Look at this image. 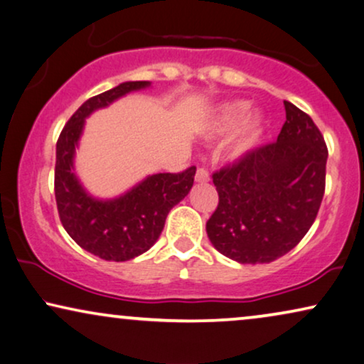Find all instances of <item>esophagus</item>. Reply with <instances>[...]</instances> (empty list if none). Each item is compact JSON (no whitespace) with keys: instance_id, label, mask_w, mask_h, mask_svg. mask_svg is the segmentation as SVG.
I'll return each instance as SVG.
<instances>
[{"instance_id":"obj_1","label":"esophagus","mask_w":364,"mask_h":364,"mask_svg":"<svg viewBox=\"0 0 364 364\" xmlns=\"http://www.w3.org/2000/svg\"><path fill=\"white\" fill-rule=\"evenodd\" d=\"M195 179H196V183H208L210 181V173H208L205 168H200L196 171Z\"/></svg>"}]
</instances>
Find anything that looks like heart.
I'll use <instances>...</instances> for the list:
<instances>
[{
  "label": "heart",
  "instance_id": "b5f03b06",
  "mask_svg": "<svg viewBox=\"0 0 364 364\" xmlns=\"http://www.w3.org/2000/svg\"><path fill=\"white\" fill-rule=\"evenodd\" d=\"M248 101H226L218 106L208 123L206 134L211 139L225 138L235 132L228 144V154L232 159L248 156L258 148L263 138L264 114L258 109L248 114Z\"/></svg>",
  "mask_w": 364,
  "mask_h": 364
}]
</instances>
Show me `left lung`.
I'll list each match as a JSON object with an SVG mask.
<instances>
[{
    "label": "left lung",
    "mask_w": 364,
    "mask_h": 364,
    "mask_svg": "<svg viewBox=\"0 0 364 364\" xmlns=\"http://www.w3.org/2000/svg\"><path fill=\"white\" fill-rule=\"evenodd\" d=\"M276 143L213 174L220 203L206 223L211 245L241 264L271 263L291 251L316 220L328 149L306 113L284 101Z\"/></svg>",
    "instance_id": "8db88e82"
}]
</instances>
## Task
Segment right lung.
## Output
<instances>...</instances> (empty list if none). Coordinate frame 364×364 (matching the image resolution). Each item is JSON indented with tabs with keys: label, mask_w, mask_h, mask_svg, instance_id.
<instances>
[{
	"label": "right lung",
	"mask_w": 364,
	"mask_h": 364,
	"mask_svg": "<svg viewBox=\"0 0 364 364\" xmlns=\"http://www.w3.org/2000/svg\"><path fill=\"white\" fill-rule=\"evenodd\" d=\"M149 86V81H126L85 101L56 143L55 196L63 228L81 248L106 261H128L146 253L161 235L168 213L185 200L195 181V166L178 174H149L123 195L103 200L90 195L76 176L75 154L86 118Z\"/></svg>",
	"instance_id": "1"
}]
</instances>
